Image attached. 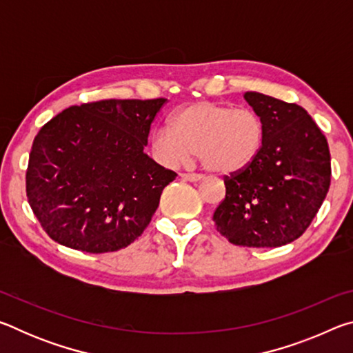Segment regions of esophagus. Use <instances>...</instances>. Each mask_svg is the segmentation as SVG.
Here are the masks:
<instances>
[{"instance_id":"esophagus-1","label":"esophagus","mask_w":353,"mask_h":353,"mask_svg":"<svg viewBox=\"0 0 353 353\" xmlns=\"http://www.w3.org/2000/svg\"><path fill=\"white\" fill-rule=\"evenodd\" d=\"M181 177L183 179V181H190V182H199L204 179L201 174H194V172H182Z\"/></svg>"}]
</instances>
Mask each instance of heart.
Returning <instances> with one entry per match:
<instances>
[{"label":"heart","instance_id":"b5f03b06","mask_svg":"<svg viewBox=\"0 0 353 353\" xmlns=\"http://www.w3.org/2000/svg\"><path fill=\"white\" fill-rule=\"evenodd\" d=\"M265 141V124L252 109L198 101L182 107L171 126L152 135V149L160 162L174 166L196 155L213 174L230 176L255 162Z\"/></svg>","mask_w":353,"mask_h":353}]
</instances>
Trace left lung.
I'll return each mask as SVG.
<instances>
[{
  "mask_svg": "<svg viewBox=\"0 0 353 353\" xmlns=\"http://www.w3.org/2000/svg\"><path fill=\"white\" fill-rule=\"evenodd\" d=\"M265 124L255 162L224 177L225 198L213 213L216 230L232 244L279 248L312 224L330 187L325 135L301 105L246 92Z\"/></svg>",
  "mask_w": 353,
  "mask_h": 353,
  "instance_id": "8db88e82",
  "label": "left lung"
}]
</instances>
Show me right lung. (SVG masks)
I'll use <instances>...</instances> for the list:
<instances>
[{
  "label": "right lung",
  "instance_id": "add662e5",
  "mask_svg": "<svg viewBox=\"0 0 353 353\" xmlns=\"http://www.w3.org/2000/svg\"><path fill=\"white\" fill-rule=\"evenodd\" d=\"M157 99L71 105L35 135L26 194L50 238L82 252H115L151 223L176 172L145 154Z\"/></svg>",
  "mask_w": 353,
  "mask_h": 353
}]
</instances>
